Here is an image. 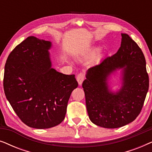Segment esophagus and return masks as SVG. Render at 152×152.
Masks as SVG:
<instances>
[{
	"label": "esophagus",
	"instance_id": "obj_1",
	"mask_svg": "<svg viewBox=\"0 0 152 152\" xmlns=\"http://www.w3.org/2000/svg\"><path fill=\"white\" fill-rule=\"evenodd\" d=\"M84 80V74L80 73L77 76V81L79 85H82L83 81Z\"/></svg>",
	"mask_w": 152,
	"mask_h": 152
}]
</instances>
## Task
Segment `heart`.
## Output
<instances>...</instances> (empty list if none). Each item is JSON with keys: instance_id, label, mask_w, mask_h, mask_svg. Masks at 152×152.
I'll return each instance as SVG.
<instances>
[{"instance_id": "heart-1", "label": "heart", "mask_w": 152, "mask_h": 152, "mask_svg": "<svg viewBox=\"0 0 152 152\" xmlns=\"http://www.w3.org/2000/svg\"><path fill=\"white\" fill-rule=\"evenodd\" d=\"M99 49H98V48H96V49L93 50L91 51V55H92V56H95V55H97V54L99 53Z\"/></svg>"}]
</instances>
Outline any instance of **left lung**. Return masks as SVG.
Wrapping results in <instances>:
<instances>
[{"label": "left lung", "instance_id": "left-lung-1", "mask_svg": "<svg viewBox=\"0 0 152 152\" xmlns=\"http://www.w3.org/2000/svg\"><path fill=\"white\" fill-rule=\"evenodd\" d=\"M121 35L118 51L88 68L82 84L89 119L104 128H119L134 121L149 89L143 53L127 34ZM118 75V88L113 90L111 80Z\"/></svg>", "mask_w": 152, "mask_h": 152}]
</instances>
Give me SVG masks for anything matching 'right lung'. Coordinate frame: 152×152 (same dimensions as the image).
Instances as JSON below:
<instances>
[{"mask_svg":"<svg viewBox=\"0 0 152 152\" xmlns=\"http://www.w3.org/2000/svg\"><path fill=\"white\" fill-rule=\"evenodd\" d=\"M50 41L28 37L8 56L3 87L6 98L21 121L48 129L65 118L68 102L78 86L74 75L52 68Z\"/></svg>","mask_w":152,"mask_h":152,"instance_id":"right-lung-1","label":"right lung"}]
</instances>
